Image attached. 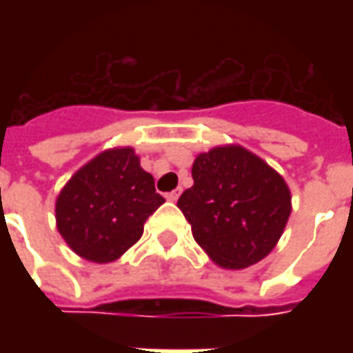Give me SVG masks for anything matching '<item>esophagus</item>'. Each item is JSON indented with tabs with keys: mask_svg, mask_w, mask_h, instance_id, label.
<instances>
[{
	"mask_svg": "<svg viewBox=\"0 0 353 353\" xmlns=\"http://www.w3.org/2000/svg\"><path fill=\"white\" fill-rule=\"evenodd\" d=\"M179 194H181V189H176V191L166 192V199H168L170 202H176V200L179 199Z\"/></svg>",
	"mask_w": 353,
	"mask_h": 353,
	"instance_id": "esophagus-1",
	"label": "esophagus"
}]
</instances>
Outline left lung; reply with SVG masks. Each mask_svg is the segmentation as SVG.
<instances>
[{
  "instance_id": "1",
  "label": "left lung",
  "mask_w": 353,
  "mask_h": 353,
  "mask_svg": "<svg viewBox=\"0 0 353 353\" xmlns=\"http://www.w3.org/2000/svg\"><path fill=\"white\" fill-rule=\"evenodd\" d=\"M192 179L177 208L210 259L232 270L265 259L291 214L283 177L242 145H221L194 159Z\"/></svg>"
}]
</instances>
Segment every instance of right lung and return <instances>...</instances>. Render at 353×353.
<instances>
[{
	"instance_id": "add662e5",
	"label": "right lung",
	"mask_w": 353,
	"mask_h": 353,
	"mask_svg": "<svg viewBox=\"0 0 353 353\" xmlns=\"http://www.w3.org/2000/svg\"><path fill=\"white\" fill-rule=\"evenodd\" d=\"M164 204L132 147L108 149L77 170L57 199V227L65 244L92 263L117 261L143 234Z\"/></svg>"
}]
</instances>
